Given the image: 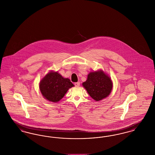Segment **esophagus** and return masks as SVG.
I'll return each mask as SVG.
<instances>
[{"mask_svg":"<svg viewBox=\"0 0 155 155\" xmlns=\"http://www.w3.org/2000/svg\"><path fill=\"white\" fill-rule=\"evenodd\" d=\"M74 85H75V87H79V86H80V82H75V83L74 84Z\"/></svg>","mask_w":155,"mask_h":155,"instance_id":"1","label":"esophagus"}]
</instances>
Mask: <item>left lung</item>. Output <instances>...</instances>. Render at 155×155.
Instances as JSON below:
<instances>
[{
	"label": "left lung",
	"mask_w": 155,
	"mask_h": 155,
	"mask_svg": "<svg viewBox=\"0 0 155 155\" xmlns=\"http://www.w3.org/2000/svg\"><path fill=\"white\" fill-rule=\"evenodd\" d=\"M90 96L95 101H99L110 95L113 89V82L109 75L102 70L91 71L87 80L82 83Z\"/></svg>",
	"instance_id": "left-lung-1"
}]
</instances>
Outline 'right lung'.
I'll return each mask as SVG.
<instances>
[{
    "mask_svg": "<svg viewBox=\"0 0 155 155\" xmlns=\"http://www.w3.org/2000/svg\"><path fill=\"white\" fill-rule=\"evenodd\" d=\"M70 79L64 78L58 71H51L41 80L39 88L43 97L49 102L57 103L74 87Z\"/></svg>",
    "mask_w": 155,
    "mask_h": 155,
    "instance_id": "1",
    "label": "right lung"
}]
</instances>
